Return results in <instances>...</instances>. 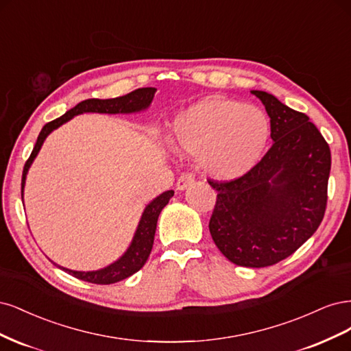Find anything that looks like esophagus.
<instances>
[{"label": "esophagus", "instance_id": "esophagus-1", "mask_svg": "<svg viewBox=\"0 0 351 351\" xmlns=\"http://www.w3.org/2000/svg\"><path fill=\"white\" fill-rule=\"evenodd\" d=\"M194 179H195V175H194V173H189V172L182 173V175H180V176L178 178V180H176V188H178L179 191H182V189H185L188 185H191L192 182H194Z\"/></svg>", "mask_w": 351, "mask_h": 351}]
</instances>
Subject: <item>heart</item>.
<instances>
[{
	"label": "heart",
	"mask_w": 351,
	"mask_h": 351,
	"mask_svg": "<svg viewBox=\"0 0 351 351\" xmlns=\"http://www.w3.org/2000/svg\"><path fill=\"white\" fill-rule=\"evenodd\" d=\"M269 138L264 112L220 96L189 106L172 122V144L198 154L204 172L223 180L247 173L259 162Z\"/></svg>",
	"instance_id": "1"
}]
</instances>
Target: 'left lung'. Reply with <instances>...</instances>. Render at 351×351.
Returning <instances> with one entry per match:
<instances>
[{"label": "left lung", "instance_id": "left-lung-1", "mask_svg": "<svg viewBox=\"0 0 351 351\" xmlns=\"http://www.w3.org/2000/svg\"><path fill=\"white\" fill-rule=\"evenodd\" d=\"M252 95L265 106L274 143L243 176L208 179L217 191L208 229L230 263L261 268L296 252L319 228L331 150L308 115L267 92Z\"/></svg>", "mask_w": 351, "mask_h": 351}]
</instances>
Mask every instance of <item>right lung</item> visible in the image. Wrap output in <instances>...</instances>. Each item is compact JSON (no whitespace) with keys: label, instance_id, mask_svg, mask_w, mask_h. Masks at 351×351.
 I'll return each instance as SVG.
<instances>
[{"label":"right lung","instance_id":"1","mask_svg":"<svg viewBox=\"0 0 351 351\" xmlns=\"http://www.w3.org/2000/svg\"><path fill=\"white\" fill-rule=\"evenodd\" d=\"M156 88L154 87H143L137 88L134 92L125 95V96H119L115 99H87L70 109L69 112L60 118H56L51 122H48L45 125L39 134L38 141L33 147L32 154L25 163L23 167V176H21V199H23V188H25V180L29 167L35 159L36 154L39 153L40 147L45 141V138L48 137V134L53 131L55 128H58L62 125L64 122L70 121L73 117L84 114V112H97V114H131V112H138L145 108H149L152 104V100L154 97ZM175 192L173 191H166L162 195L154 198L149 206L145 207L140 224L137 228V232L134 234V239L131 242V246L128 247V251L123 254L117 263L110 264L109 267L99 269V271H73L69 268H62L66 273L74 276L78 280H83L87 282H93V285H112V282L121 281L123 278H127L132 276L145 264L147 258H149L153 242H154V233H156V226H157V219H159L160 211L165 208V206L173 197Z\"/></svg>","mask_w":351,"mask_h":351}]
</instances>
